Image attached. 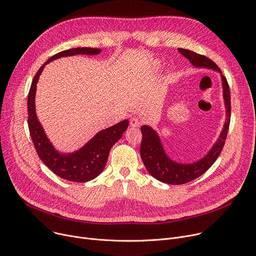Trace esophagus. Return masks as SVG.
<instances>
[{
	"label": "esophagus",
	"mask_w": 256,
	"mask_h": 256,
	"mask_svg": "<svg viewBox=\"0 0 256 256\" xmlns=\"http://www.w3.org/2000/svg\"><path fill=\"white\" fill-rule=\"evenodd\" d=\"M130 126L132 128H138L142 126V122L138 118H132L130 120Z\"/></svg>",
	"instance_id": "obj_1"
}]
</instances>
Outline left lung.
<instances>
[{
    "mask_svg": "<svg viewBox=\"0 0 256 256\" xmlns=\"http://www.w3.org/2000/svg\"><path fill=\"white\" fill-rule=\"evenodd\" d=\"M178 52L188 58L192 64L196 68H206L220 72L223 87V97L226 107V120L220 136L212 146L208 154L200 160L188 164L175 162L166 154L159 134L151 126H142L140 128L142 138L140 153L146 169L154 178L163 182V184L174 186L184 184L198 178L214 163L218 155L221 154L225 144L231 118L230 89L226 78L222 75L220 68L208 58L194 52L190 50L178 48Z\"/></svg>",
    "mask_w": 256,
    "mask_h": 256,
    "instance_id": "left-lung-1",
    "label": "left lung"
}]
</instances>
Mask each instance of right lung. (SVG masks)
<instances>
[{"instance_id":"add662e5","label":"right lung","mask_w":256,"mask_h":256,"mask_svg":"<svg viewBox=\"0 0 256 256\" xmlns=\"http://www.w3.org/2000/svg\"><path fill=\"white\" fill-rule=\"evenodd\" d=\"M100 48H76L60 52L44 64L33 78L28 94V128L30 136L42 162L58 176L74 182H87L96 178L104 169L112 146L122 136L128 126V120L98 132L82 148L72 153H60L48 140L35 110L36 84L46 64L54 60L76 54L95 56Z\"/></svg>"}]
</instances>
